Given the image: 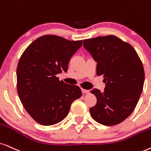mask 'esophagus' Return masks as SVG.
Here are the masks:
<instances>
[{
  "instance_id": "34e87169",
  "label": "esophagus",
  "mask_w": 151,
  "mask_h": 151,
  "mask_svg": "<svg viewBox=\"0 0 151 151\" xmlns=\"http://www.w3.org/2000/svg\"><path fill=\"white\" fill-rule=\"evenodd\" d=\"M81 91H82V93H89V91L88 90H86V89H83V88H81Z\"/></svg>"
}]
</instances>
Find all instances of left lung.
Instances as JSON below:
<instances>
[{"mask_svg":"<svg viewBox=\"0 0 151 151\" xmlns=\"http://www.w3.org/2000/svg\"><path fill=\"white\" fill-rule=\"evenodd\" d=\"M83 47L97 63L103 75L104 92L93 88L97 103L90 113L98 123L111 126L125 121L136 107L143 91L144 70L132 46L114 35L84 40Z\"/></svg>","mask_w":151,"mask_h":151,"instance_id":"8db88e82","label":"left lung"}]
</instances>
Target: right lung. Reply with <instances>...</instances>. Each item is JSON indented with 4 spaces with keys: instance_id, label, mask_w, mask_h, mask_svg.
<instances>
[{
    "instance_id": "obj_1",
    "label": "right lung",
    "mask_w": 151,
    "mask_h": 151,
    "mask_svg": "<svg viewBox=\"0 0 151 151\" xmlns=\"http://www.w3.org/2000/svg\"><path fill=\"white\" fill-rule=\"evenodd\" d=\"M82 40L57 35L42 36L26 48L17 70V92L29 115L42 125L62 121L72 103L81 98L80 88L59 81L56 74L68 71L70 58Z\"/></svg>"
}]
</instances>
